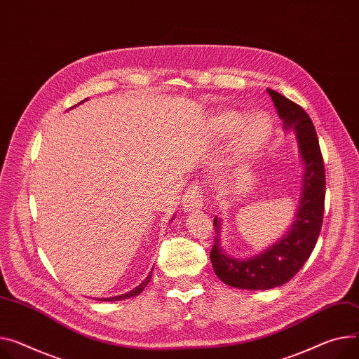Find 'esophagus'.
Instances as JSON below:
<instances>
[{
    "instance_id": "34e87169",
    "label": "esophagus",
    "mask_w": 359,
    "mask_h": 359,
    "mask_svg": "<svg viewBox=\"0 0 359 359\" xmlns=\"http://www.w3.org/2000/svg\"><path fill=\"white\" fill-rule=\"evenodd\" d=\"M182 205H184V210L187 211L203 208V192L198 184H192L187 188V191L182 196Z\"/></svg>"
}]
</instances>
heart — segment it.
<instances>
[{"label":"heart","instance_id":"1","mask_svg":"<svg viewBox=\"0 0 359 359\" xmlns=\"http://www.w3.org/2000/svg\"><path fill=\"white\" fill-rule=\"evenodd\" d=\"M243 116L234 110H229L215 118V129L219 132H231L241 123ZM273 132V122L264 112H255L245 119L240 130V151L244 156L257 155Z\"/></svg>","mask_w":359,"mask_h":359}]
</instances>
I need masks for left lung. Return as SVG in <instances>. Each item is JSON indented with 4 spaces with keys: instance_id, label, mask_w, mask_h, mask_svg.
<instances>
[{
    "instance_id": "obj_1",
    "label": "left lung",
    "mask_w": 359,
    "mask_h": 359,
    "mask_svg": "<svg viewBox=\"0 0 359 359\" xmlns=\"http://www.w3.org/2000/svg\"><path fill=\"white\" fill-rule=\"evenodd\" d=\"M267 93L283 121V128L296 135L305 167L302 198L289 233L262 255L244 260L231 257L223 250L219 243L222 219L214 217L215 236L210 259L217 278L237 289L267 290L289 282L312 255L323 222L326 180L315 126L299 104L276 90L267 89Z\"/></svg>"
}]
</instances>
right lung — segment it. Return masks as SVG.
Returning <instances> with one entry per match:
<instances>
[{
	"instance_id": "right-lung-1",
	"label": "right lung",
	"mask_w": 359,
	"mask_h": 359,
	"mask_svg": "<svg viewBox=\"0 0 359 359\" xmlns=\"http://www.w3.org/2000/svg\"><path fill=\"white\" fill-rule=\"evenodd\" d=\"M151 278H152V271L148 274V278L137 286V287H135L133 290H130V292H128V293H125V294H119V296H114V297H102V299H97V300H107V302H115V300H122V299H129V297H132V296H136V294H140L144 289H145V286L151 282Z\"/></svg>"
}]
</instances>
